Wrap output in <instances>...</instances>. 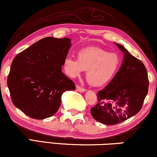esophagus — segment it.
I'll list each match as a JSON object with an SVG mask.
<instances>
[{"instance_id": "obj_1", "label": "esophagus", "mask_w": 157, "mask_h": 157, "mask_svg": "<svg viewBox=\"0 0 157 157\" xmlns=\"http://www.w3.org/2000/svg\"><path fill=\"white\" fill-rule=\"evenodd\" d=\"M76 89H77V91L79 92H84L86 91V89H84V88L80 86L79 85H76Z\"/></svg>"}]
</instances>
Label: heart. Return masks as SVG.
<instances>
[{
	"label": "heart",
	"mask_w": 157,
	"mask_h": 157,
	"mask_svg": "<svg viewBox=\"0 0 157 157\" xmlns=\"http://www.w3.org/2000/svg\"><path fill=\"white\" fill-rule=\"evenodd\" d=\"M121 64L119 56L108 53L98 47H87L78 52V59L67 57L64 61L66 74L75 78L86 71V77L90 84L98 86L109 82L117 74Z\"/></svg>",
	"instance_id": "1"
}]
</instances>
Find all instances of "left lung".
<instances>
[{"label": "left lung", "mask_w": 157, "mask_h": 157, "mask_svg": "<svg viewBox=\"0 0 157 157\" xmlns=\"http://www.w3.org/2000/svg\"><path fill=\"white\" fill-rule=\"evenodd\" d=\"M124 60L119 71L108 85L96 94L98 102L91 109L92 117L106 125H114L136 115L148 93L147 68L140 60L121 45Z\"/></svg>", "instance_id": "1"}]
</instances>
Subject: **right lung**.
I'll use <instances>...</instances> for the list:
<instances>
[{
	"instance_id": "1",
	"label": "right lung",
	"mask_w": 157,
	"mask_h": 157,
	"mask_svg": "<svg viewBox=\"0 0 157 157\" xmlns=\"http://www.w3.org/2000/svg\"><path fill=\"white\" fill-rule=\"evenodd\" d=\"M71 46L69 38L46 37L13 60L8 87L13 104L25 114L36 119L52 117L63 92L76 89L61 68Z\"/></svg>"
}]
</instances>
